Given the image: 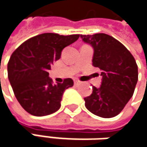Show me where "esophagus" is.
Returning <instances> with one entry per match:
<instances>
[{
	"instance_id": "34e87169",
	"label": "esophagus",
	"mask_w": 147,
	"mask_h": 147,
	"mask_svg": "<svg viewBox=\"0 0 147 147\" xmlns=\"http://www.w3.org/2000/svg\"><path fill=\"white\" fill-rule=\"evenodd\" d=\"M74 84H75L76 86H79V85L81 84V82H80V81H78V80H75Z\"/></svg>"
}]
</instances>
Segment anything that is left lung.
<instances>
[{
    "mask_svg": "<svg viewBox=\"0 0 147 147\" xmlns=\"http://www.w3.org/2000/svg\"><path fill=\"white\" fill-rule=\"evenodd\" d=\"M81 38L93 47V65L102 71L101 86L93 87L92 94L84 98L85 106L104 118L116 117L133 96L138 81L135 59L123 45L109 35H81Z\"/></svg>",
    "mask_w": 147,
    "mask_h": 147,
    "instance_id": "left-lung-1",
    "label": "left lung"
}]
</instances>
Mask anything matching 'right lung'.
<instances>
[{"instance_id": "add662e5", "label": "right lung", "mask_w": 147, "mask_h": 147, "mask_svg": "<svg viewBox=\"0 0 147 147\" xmlns=\"http://www.w3.org/2000/svg\"><path fill=\"white\" fill-rule=\"evenodd\" d=\"M79 36L44 33L30 38L13 53L7 65L8 79L16 99L30 114L42 117L60 108L64 91L73 86V80L53 84L48 71L60 59L62 50Z\"/></svg>"}]
</instances>
